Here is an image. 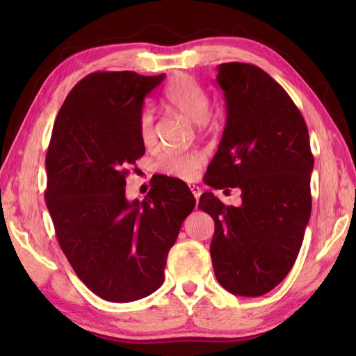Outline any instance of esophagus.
<instances>
[{
    "label": "esophagus",
    "instance_id": "34e87169",
    "mask_svg": "<svg viewBox=\"0 0 356 356\" xmlns=\"http://www.w3.org/2000/svg\"><path fill=\"white\" fill-rule=\"evenodd\" d=\"M190 190H191L193 195L195 197V200L199 202V197H200V194H202V190H200V188H199L197 185H190Z\"/></svg>",
    "mask_w": 356,
    "mask_h": 356
}]
</instances>
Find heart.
Masks as SVG:
<instances>
[{"label": "heart", "mask_w": 356, "mask_h": 356, "mask_svg": "<svg viewBox=\"0 0 356 356\" xmlns=\"http://www.w3.org/2000/svg\"><path fill=\"white\" fill-rule=\"evenodd\" d=\"M165 104L171 111L177 113L190 122L203 128L208 124L211 102L205 90L188 74H177L165 92ZM140 139L147 147H153L156 143V125L154 113L145 110L139 120ZM205 162V154L202 151H186V153H176L168 151L163 153L157 161V170L166 176L193 180L197 176V171Z\"/></svg>", "instance_id": "1"}]
</instances>
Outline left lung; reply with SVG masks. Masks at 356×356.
Returning <instances> with one entry per match:
<instances>
[{"mask_svg":"<svg viewBox=\"0 0 356 356\" xmlns=\"http://www.w3.org/2000/svg\"><path fill=\"white\" fill-rule=\"evenodd\" d=\"M226 125L205 180L240 188L241 205L226 207L213 193L199 208L216 223L211 259L217 282L240 297H260L289 274L311 218L314 156L309 131L283 87L259 67H217Z\"/></svg>","mask_w":356,"mask_h":356,"instance_id":"left-lung-1","label":"left lung"}]
</instances>
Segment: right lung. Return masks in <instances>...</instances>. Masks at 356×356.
Masks as SVG:
<instances>
[{"label":"right lung","instance_id":"right-lung-1","mask_svg":"<svg viewBox=\"0 0 356 356\" xmlns=\"http://www.w3.org/2000/svg\"><path fill=\"white\" fill-rule=\"evenodd\" d=\"M165 74L96 72L65 97L45 156V203L73 270L107 301L157 291L195 199L182 180L159 177L145 199L125 197L128 168L145 153L143 101Z\"/></svg>","mask_w":356,"mask_h":356}]
</instances>
